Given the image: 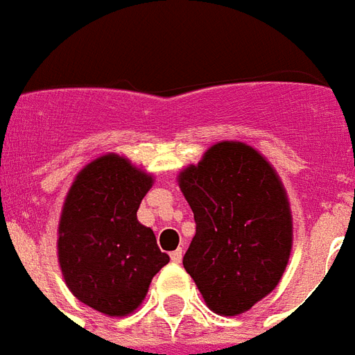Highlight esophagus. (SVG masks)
Wrapping results in <instances>:
<instances>
[{
  "label": "esophagus",
  "mask_w": 355,
  "mask_h": 355,
  "mask_svg": "<svg viewBox=\"0 0 355 355\" xmlns=\"http://www.w3.org/2000/svg\"><path fill=\"white\" fill-rule=\"evenodd\" d=\"M169 258H171L173 263H180V261H182V248H177V250H173V252L169 254Z\"/></svg>",
  "instance_id": "obj_1"
}]
</instances>
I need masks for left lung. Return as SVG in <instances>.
I'll list each match as a JSON object with an SVG mask.
<instances>
[{
  "instance_id": "1",
  "label": "left lung",
  "mask_w": 355,
  "mask_h": 355,
  "mask_svg": "<svg viewBox=\"0 0 355 355\" xmlns=\"http://www.w3.org/2000/svg\"><path fill=\"white\" fill-rule=\"evenodd\" d=\"M193 210L184 269L219 315H239L269 295L289 261L293 225L286 189L258 150L221 141L178 177Z\"/></svg>"
}]
</instances>
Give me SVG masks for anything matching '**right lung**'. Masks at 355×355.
Returning a JSON list of instances; mask_svg holds the SVG:
<instances>
[{
	"mask_svg": "<svg viewBox=\"0 0 355 355\" xmlns=\"http://www.w3.org/2000/svg\"><path fill=\"white\" fill-rule=\"evenodd\" d=\"M153 177L118 155L97 158L77 175L58 225L64 280L86 306L110 317L138 308L153 276L169 261L136 211Z\"/></svg>",
	"mask_w": 355,
	"mask_h": 355,
	"instance_id": "add662e5",
	"label": "right lung"
}]
</instances>
